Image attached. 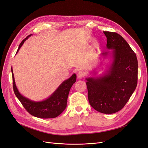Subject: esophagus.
<instances>
[{
  "label": "esophagus",
  "instance_id": "1",
  "mask_svg": "<svg viewBox=\"0 0 148 148\" xmlns=\"http://www.w3.org/2000/svg\"><path fill=\"white\" fill-rule=\"evenodd\" d=\"M85 76V74L83 71H79V72L77 73V77L78 79H82L83 78H84V77Z\"/></svg>",
  "mask_w": 148,
  "mask_h": 148
}]
</instances>
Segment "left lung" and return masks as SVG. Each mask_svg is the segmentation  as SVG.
<instances>
[{
  "label": "left lung",
  "mask_w": 148,
  "mask_h": 148,
  "mask_svg": "<svg viewBox=\"0 0 148 148\" xmlns=\"http://www.w3.org/2000/svg\"><path fill=\"white\" fill-rule=\"evenodd\" d=\"M106 46L111 51L102 55L111 57L112 63L99 77L86 78L88 100L92 108L102 114L120 110L127 104L137 86L138 60L135 53L122 36L104 31ZM96 75V71H92Z\"/></svg>",
  "instance_id": "1"
}]
</instances>
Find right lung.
I'll list each match as a JSON object with an SVG mask.
<instances>
[{
  "label": "right lung",
  "instance_id": "add662e5",
  "mask_svg": "<svg viewBox=\"0 0 148 148\" xmlns=\"http://www.w3.org/2000/svg\"><path fill=\"white\" fill-rule=\"evenodd\" d=\"M32 34L28 36L21 41L18 49L16 53L18 52L20 47L25 41ZM12 73L13 78V87L15 95L20 102L28 112L36 117L41 119H51L59 116L66 107L67 98L71 87L76 82L77 75L73 74L71 77L62 82L56 90L49 96L47 99L41 101H33L27 97L21 95L16 88L14 75L12 67Z\"/></svg>",
  "mask_w": 148,
  "mask_h": 148
}]
</instances>
